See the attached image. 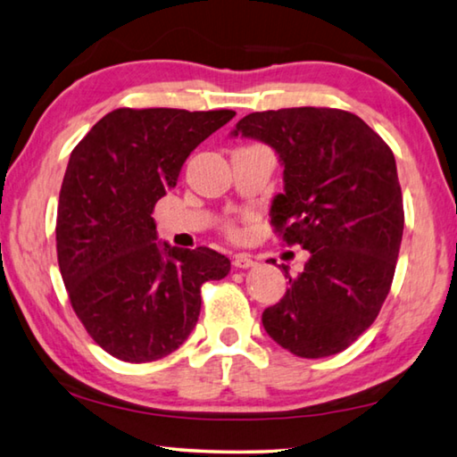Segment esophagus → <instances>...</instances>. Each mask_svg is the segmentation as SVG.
Returning a JSON list of instances; mask_svg holds the SVG:
<instances>
[{"mask_svg":"<svg viewBox=\"0 0 457 457\" xmlns=\"http://www.w3.org/2000/svg\"><path fill=\"white\" fill-rule=\"evenodd\" d=\"M231 264L237 270H245V268H252L256 262L252 260V256H247V253H236L234 260H231Z\"/></svg>","mask_w":457,"mask_h":457,"instance_id":"1","label":"esophagus"}]
</instances>
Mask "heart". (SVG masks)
<instances>
[{
	"instance_id": "obj_1",
	"label": "heart",
	"mask_w": 457,
	"mask_h": 457,
	"mask_svg": "<svg viewBox=\"0 0 457 457\" xmlns=\"http://www.w3.org/2000/svg\"><path fill=\"white\" fill-rule=\"evenodd\" d=\"M229 231H234V228H229Z\"/></svg>"
}]
</instances>
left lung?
Masks as SVG:
<instances>
[{"instance_id": "obj_1", "label": "left lung", "mask_w": 457, "mask_h": 457, "mask_svg": "<svg viewBox=\"0 0 457 457\" xmlns=\"http://www.w3.org/2000/svg\"><path fill=\"white\" fill-rule=\"evenodd\" d=\"M231 135L278 153L284 193L272 201V226L311 252L296 278L282 264L290 288L262 324L296 357L345 351L375 322L395 274L405 215L393 151L338 108L252 112Z\"/></svg>"}]
</instances>
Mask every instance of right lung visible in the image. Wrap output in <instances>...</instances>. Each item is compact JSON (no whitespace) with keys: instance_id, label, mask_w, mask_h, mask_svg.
<instances>
[{"instance_id":"1","label":"right lung","mask_w":457,"mask_h":457,"mask_svg":"<svg viewBox=\"0 0 457 457\" xmlns=\"http://www.w3.org/2000/svg\"><path fill=\"white\" fill-rule=\"evenodd\" d=\"M234 111L117 108L74 146L62 181L56 250L76 316L98 346L127 362L167 357L187 340L201 284L229 260L210 247L157 244L154 204L185 159Z\"/></svg>"}]
</instances>
